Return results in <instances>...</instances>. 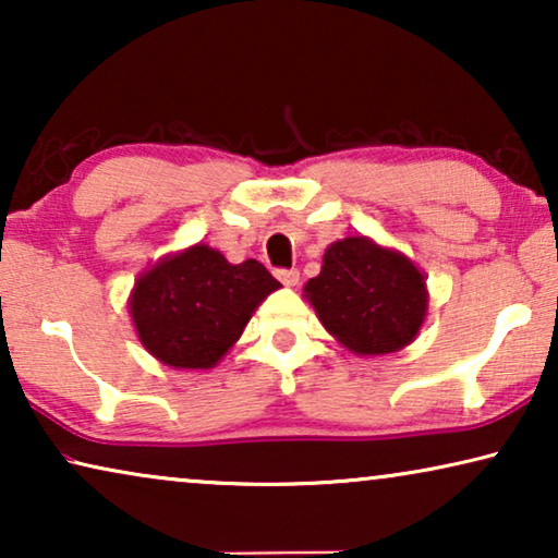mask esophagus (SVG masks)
Wrapping results in <instances>:
<instances>
[{"instance_id":"obj_1","label":"esophagus","mask_w":558,"mask_h":558,"mask_svg":"<svg viewBox=\"0 0 558 558\" xmlns=\"http://www.w3.org/2000/svg\"><path fill=\"white\" fill-rule=\"evenodd\" d=\"M277 277H279V281L284 287H296V284H300V271H296V269H279Z\"/></svg>"}]
</instances>
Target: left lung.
Returning <instances> with one entry per match:
<instances>
[{
  "mask_svg": "<svg viewBox=\"0 0 558 558\" xmlns=\"http://www.w3.org/2000/svg\"><path fill=\"white\" fill-rule=\"evenodd\" d=\"M325 330L350 353L386 355L407 348L426 317V279L409 256L365 235L335 241L323 269L304 284Z\"/></svg>",
  "mask_w": 558,
  "mask_h": 558,
  "instance_id": "left-lung-1",
  "label": "left lung"
}]
</instances>
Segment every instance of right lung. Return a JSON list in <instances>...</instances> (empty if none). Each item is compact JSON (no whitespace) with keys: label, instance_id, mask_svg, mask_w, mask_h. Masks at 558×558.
I'll return each mask as SVG.
<instances>
[{"label":"right lung","instance_id":"add662e5","mask_svg":"<svg viewBox=\"0 0 558 558\" xmlns=\"http://www.w3.org/2000/svg\"><path fill=\"white\" fill-rule=\"evenodd\" d=\"M281 284L264 264H228L195 243L136 279L129 312L142 345L172 368H213L241 338L258 304Z\"/></svg>","mask_w":558,"mask_h":558}]
</instances>
